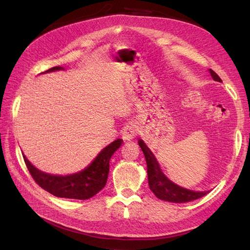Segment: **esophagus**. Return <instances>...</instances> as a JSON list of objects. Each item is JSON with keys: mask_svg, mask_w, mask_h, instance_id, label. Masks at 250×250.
<instances>
[{"mask_svg": "<svg viewBox=\"0 0 250 250\" xmlns=\"http://www.w3.org/2000/svg\"><path fill=\"white\" fill-rule=\"evenodd\" d=\"M135 134H137V128H135L134 125L129 124L126 127H124L123 132H122V137L124 140L130 141L135 137Z\"/></svg>", "mask_w": 250, "mask_h": 250, "instance_id": "1", "label": "esophagus"}]
</instances>
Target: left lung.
<instances>
[{
  "label": "left lung",
  "mask_w": 250,
  "mask_h": 250,
  "mask_svg": "<svg viewBox=\"0 0 250 250\" xmlns=\"http://www.w3.org/2000/svg\"><path fill=\"white\" fill-rule=\"evenodd\" d=\"M209 73L214 80L222 82L221 78L219 77L213 70H209ZM138 143L146 158L148 184L150 187V190L154 193V195L158 199L168 201V202L183 203V202H188V201L199 199L208 193V191L194 192L173 184L172 181H170L164 175V173L162 172L160 165H158L155 156L145 145V143H144L142 140H139Z\"/></svg>",
  "instance_id": "obj_1"
}]
</instances>
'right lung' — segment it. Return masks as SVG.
Segmentation results:
<instances>
[{
  "mask_svg": "<svg viewBox=\"0 0 250 250\" xmlns=\"http://www.w3.org/2000/svg\"><path fill=\"white\" fill-rule=\"evenodd\" d=\"M58 70H63V67L54 66L43 73ZM122 143L123 140L121 139L112 142L98 154L95 161L86 169L66 176L52 175V174L42 172L31 165L25 155H22V157L32 178L43 190L60 198L85 200L92 198L106 185L110 157L122 145Z\"/></svg>",
  "mask_w": 250,
  "mask_h": 250,
  "instance_id": "1",
  "label": "right lung"
}]
</instances>
